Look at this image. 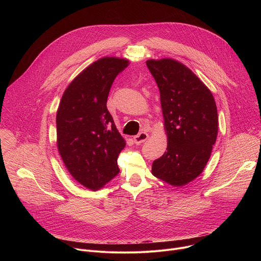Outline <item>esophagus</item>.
Masks as SVG:
<instances>
[{"label": "esophagus", "mask_w": 261, "mask_h": 261, "mask_svg": "<svg viewBox=\"0 0 261 261\" xmlns=\"http://www.w3.org/2000/svg\"><path fill=\"white\" fill-rule=\"evenodd\" d=\"M147 138H148V134H147L146 132H140L138 135H136V136L133 137V141H134L136 144H140V143L144 142Z\"/></svg>", "instance_id": "34e87169"}]
</instances>
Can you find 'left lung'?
<instances>
[{
	"label": "left lung",
	"mask_w": 261,
	"mask_h": 261,
	"mask_svg": "<svg viewBox=\"0 0 261 261\" xmlns=\"http://www.w3.org/2000/svg\"><path fill=\"white\" fill-rule=\"evenodd\" d=\"M159 91L165 153L153 162L152 173L181 187L204 169L218 135V113L210 89L182 63L170 59L147 60Z\"/></svg>",
	"instance_id": "left-lung-1"
}]
</instances>
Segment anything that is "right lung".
<instances>
[{
    "instance_id": "obj_1",
    "label": "right lung",
    "mask_w": 261,
    "mask_h": 261,
    "mask_svg": "<svg viewBox=\"0 0 261 261\" xmlns=\"http://www.w3.org/2000/svg\"><path fill=\"white\" fill-rule=\"evenodd\" d=\"M129 65L117 57L94 62L65 90L57 111V145L72 177L96 191L120 171L118 157L126 140L106 107L115 79Z\"/></svg>"
}]
</instances>
